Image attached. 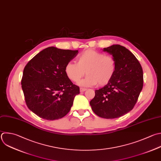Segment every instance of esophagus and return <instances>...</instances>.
I'll return each mask as SVG.
<instances>
[{
	"label": "esophagus",
	"instance_id": "esophagus-1",
	"mask_svg": "<svg viewBox=\"0 0 161 161\" xmlns=\"http://www.w3.org/2000/svg\"><path fill=\"white\" fill-rule=\"evenodd\" d=\"M87 89H86V88H82V87H80V92H84V91H86Z\"/></svg>",
	"mask_w": 161,
	"mask_h": 161
}]
</instances>
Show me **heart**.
Masks as SVG:
<instances>
[{
	"mask_svg": "<svg viewBox=\"0 0 161 161\" xmlns=\"http://www.w3.org/2000/svg\"><path fill=\"white\" fill-rule=\"evenodd\" d=\"M116 69V62L111 55L88 49L81 53L77 63L68 62L65 67L67 77L72 82H79L86 74V77L80 82L83 86H99L108 84L113 79Z\"/></svg>",
	"mask_w": 161,
	"mask_h": 161,
	"instance_id": "1",
	"label": "heart"
}]
</instances>
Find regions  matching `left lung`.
<instances>
[{
  "label": "left lung",
  "mask_w": 161,
  "mask_h": 161,
  "mask_svg": "<svg viewBox=\"0 0 161 161\" xmlns=\"http://www.w3.org/2000/svg\"><path fill=\"white\" fill-rule=\"evenodd\" d=\"M103 51L114 58L116 69L111 80L95 91L90 105L99 117L113 119L123 116L135 106L143 87V70L135 55L123 46L113 45Z\"/></svg>",
  "instance_id": "8db88e82"
}]
</instances>
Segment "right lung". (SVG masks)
Instances as JSON below:
<instances>
[{"label": "right lung", "mask_w": 161, "mask_h": 161, "mask_svg": "<svg viewBox=\"0 0 161 161\" xmlns=\"http://www.w3.org/2000/svg\"><path fill=\"white\" fill-rule=\"evenodd\" d=\"M78 50L51 47L35 56L26 65L21 86L28 108L39 117L55 120L70 111L79 87L65 72L66 64Z\"/></svg>", "instance_id": "obj_1"}]
</instances>
